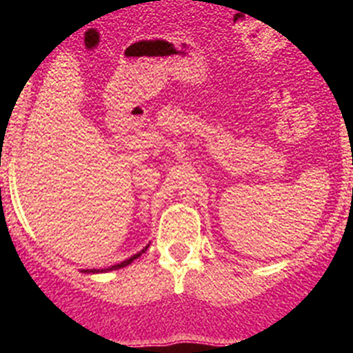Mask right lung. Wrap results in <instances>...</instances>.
Wrapping results in <instances>:
<instances>
[{
    "mask_svg": "<svg viewBox=\"0 0 353 353\" xmlns=\"http://www.w3.org/2000/svg\"><path fill=\"white\" fill-rule=\"evenodd\" d=\"M146 249H148V245H146V248L143 249V251H139L138 254H134V256H130L129 260L121 261V263H117V265H113V267H109V269H86V270H83V272H86V274H101V272H109V270H118V269H121V267H127V265H130V263H132V261L136 260V258H139V256H141V252H145Z\"/></svg>",
    "mask_w": 353,
    "mask_h": 353,
    "instance_id": "add662e5",
    "label": "right lung"
}]
</instances>
